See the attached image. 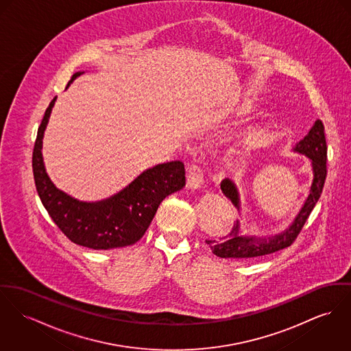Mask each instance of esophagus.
Masks as SVG:
<instances>
[{
    "label": "esophagus",
    "mask_w": 351,
    "mask_h": 351,
    "mask_svg": "<svg viewBox=\"0 0 351 351\" xmlns=\"http://www.w3.org/2000/svg\"><path fill=\"white\" fill-rule=\"evenodd\" d=\"M204 183V173L200 165L191 164L189 167V176H187V186L191 189H200Z\"/></svg>",
    "instance_id": "obj_1"
}]
</instances>
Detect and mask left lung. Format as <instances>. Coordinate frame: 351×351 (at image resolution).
<instances>
[{"label": "left lung", "mask_w": 351, "mask_h": 351, "mask_svg": "<svg viewBox=\"0 0 351 351\" xmlns=\"http://www.w3.org/2000/svg\"><path fill=\"white\" fill-rule=\"evenodd\" d=\"M294 151L303 154L311 159L313 172H314L310 195L306 199L304 206L302 207L294 223L282 234L266 238V237L241 235V224H239V220H237V223H234L232 230L226 237H223L219 242L213 239L206 241L216 256L234 258V259L256 258V256L269 255L279 250H283L295 242L306 220L308 219L317 202L321 197L324 180L327 176V167H326L327 145H326V137H324V125L321 120L315 121V124L313 125V128L310 130L307 136H304V138H302L295 145ZM220 189L223 191V193L232 202V204L239 208V195L234 183L230 179H224L220 183Z\"/></svg>", "instance_id": "8db88e82"}]
</instances>
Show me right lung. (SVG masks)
I'll list each match as a JSON object with an SVG mask.
<instances>
[{"mask_svg":"<svg viewBox=\"0 0 351 351\" xmlns=\"http://www.w3.org/2000/svg\"><path fill=\"white\" fill-rule=\"evenodd\" d=\"M77 72L72 80L80 76ZM56 97L45 110L33 148L32 168L38 196L56 226L71 241L93 250H110L140 241L160 203L186 186V168L179 160L159 164L114 196L97 202H79L56 189L43 162V137Z\"/></svg>","mask_w":351,"mask_h":351,"instance_id":"1","label":"right lung"}]
</instances>
